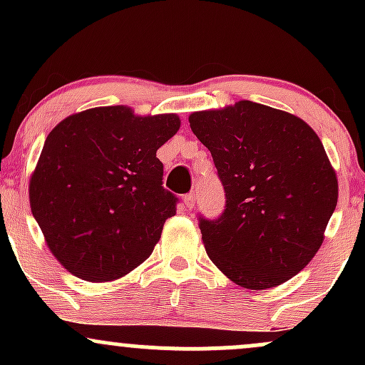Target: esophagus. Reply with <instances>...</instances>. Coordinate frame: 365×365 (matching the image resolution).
<instances>
[{"mask_svg":"<svg viewBox=\"0 0 365 365\" xmlns=\"http://www.w3.org/2000/svg\"><path fill=\"white\" fill-rule=\"evenodd\" d=\"M183 206L187 209H192L195 206V194H187L183 197Z\"/></svg>","mask_w":365,"mask_h":365,"instance_id":"esophagus-1","label":"esophagus"}]
</instances>
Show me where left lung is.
Returning <instances> with one entry per match:
<instances>
[{
    "label": "left lung",
    "instance_id": "obj_1",
    "mask_svg": "<svg viewBox=\"0 0 365 365\" xmlns=\"http://www.w3.org/2000/svg\"><path fill=\"white\" fill-rule=\"evenodd\" d=\"M211 150L226 209L200 217L206 252L233 283L278 287L304 269L324 240L338 178L317 133L299 116L252 101L188 116Z\"/></svg>",
    "mask_w": 365,
    "mask_h": 365
}]
</instances>
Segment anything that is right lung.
<instances>
[{
    "label": "right lung",
    "instance_id": "right-lung-1",
    "mask_svg": "<svg viewBox=\"0 0 365 365\" xmlns=\"http://www.w3.org/2000/svg\"><path fill=\"white\" fill-rule=\"evenodd\" d=\"M180 128L175 113L128 106L75 113L49 132L29 182L46 244L77 278L115 282L140 266L177 215L156 150Z\"/></svg>",
    "mask_w": 365,
    "mask_h": 365
}]
</instances>
